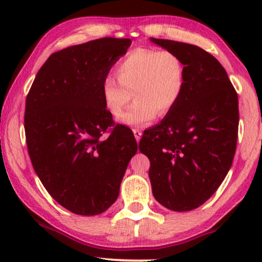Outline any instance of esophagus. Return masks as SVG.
<instances>
[{"instance_id": "esophagus-1", "label": "esophagus", "mask_w": 262, "mask_h": 262, "mask_svg": "<svg viewBox=\"0 0 262 262\" xmlns=\"http://www.w3.org/2000/svg\"><path fill=\"white\" fill-rule=\"evenodd\" d=\"M133 134H134V137H135V139H137V141H139L141 135H143V132H141L139 128H134L133 129Z\"/></svg>"}]
</instances>
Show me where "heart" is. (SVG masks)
Here are the masks:
<instances>
[{"label":"heart","mask_w":262,"mask_h":262,"mask_svg":"<svg viewBox=\"0 0 262 262\" xmlns=\"http://www.w3.org/2000/svg\"><path fill=\"white\" fill-rule=\"evenodd\" d=\"M117 80L107 76L102 82V98L113 117L131 99L136 102L119 118L129 127H144L176 106L185 90L186 70L182 59L171 50L135 48L116 66Z\"/></svg>","instance_id":"obj_1"}]
</instances>
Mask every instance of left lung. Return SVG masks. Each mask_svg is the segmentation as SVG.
Segmentation results:
<instances>
[{"label":"left lung","mask_w":262,"mask_h":262,"mask_svg":"<svg viewBox=\"0 0 262 262\" xmlns=\"http://www.w3.org/2000/svg\"><path fill=\"white\" fill-rule=\"evenodd\" d=\"M185 64V90L160 124L144 132L155 200L175 212L206 202L227 176L236 149L237 95L227 71L197 45L151 38Z\"/></svg>","instance_id":"obj_1"}]
</instances>
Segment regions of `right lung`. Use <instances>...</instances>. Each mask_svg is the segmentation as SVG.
I'll return each instance as SVG.
<instances>
[{
	"mask_svg": "<svg viewBox=\"0 0 262 262\" xmlns=\"http://www.w3.org/2000/svg\"><path fill=\"white\" fill-rule=\"evenodd\" d=\"M130 44L127 38H101L54 53L27 95L33 169L50 196L75 214H100L116 202L138 150L133 133L114 124L102 98V82Z\"/></svg>",
	"mask_w": 262,
	"mask_h": 262,
	"instance_id": "add662e5",
	"label": "right lung"
}]
</instances>
